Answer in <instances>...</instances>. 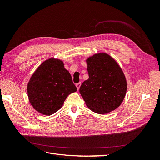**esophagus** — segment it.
<instances>
[{
	"instance_id": "obj_1",
	"label": "esophagus",
	"mask_w": 160,
	"mask_h": 160,
	"mask_svg": "<svg viewBox=\"0 0 160 160\" xmlns=\"http://www.w3.org/2000/svg\"><path fill=\"white\" fill-rule=\"evenodd\" d=\"M80 85H81V82H78V83H77V84H76V87H77V89H78V90H79L80 87Z\"/></svg>"
}]
</instances>
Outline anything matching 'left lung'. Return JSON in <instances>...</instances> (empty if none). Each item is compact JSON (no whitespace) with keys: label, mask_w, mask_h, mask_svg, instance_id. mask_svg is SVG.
Segmentation results:
<instances>
[{"label":"left lung","mask_w":160,"mask_h":160,"mask_svg":"<svg viewBox=\"0 0 160 160\" xmlns=\"http://www.w3.org/2000/svg\"><path fill=\"white\" fill-rule=\"evenodd\" d=\"M89 79L80 86V93L90 110L106 114L120 107L127 90L121 67L106 53H98L86 60Z\"/></svg>","instance_id":"8db88e82"}]
</instances>
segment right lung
<instances>
[{"label": "right lung", "mask_w": 160, "mask_h": 160, "mask_svg": "<svg viewBox=\"0 0 160 160\" xmlns=\"http://www.w3.org/2000/svg\"><path fill=\"white\" fill-rule=\"evenodd\" d=\"M27 90L33 108L42 115H51L60 109L67 96L77 88L63 61L50 58L34 71Z\"/></svg>", "instance_id": "obj_1"}]
</instances>
